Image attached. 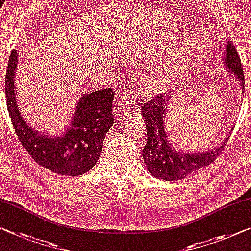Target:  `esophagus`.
<instances>
[{
	"mask_svg": "<svg viewBox=\"0 0 251 251\" xmlns=\"http://www.w3.org/2000/svg\"><path fill=\"white\" fill-rule=\"evenodd\" d=\"M135 104H136L135 99H133L132 93H130V91L127 90V91L124 92V95H123L121 98L117 100V102H116V108H118L119 110L129 113V111L133 109Z\"/></svg>",
	"mask_w": 251,
	"mask_h": 251,
	"instance_id": "esophagus-1",
	"label": "esophagus"
}]
</instances>
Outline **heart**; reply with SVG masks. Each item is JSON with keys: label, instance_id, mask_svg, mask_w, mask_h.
Masks as SVG:
<instances>
[{"label": "heart", "instance_id": "obj_1", "mask_svg": "<svg viewBox=\"0 0 251 251\" xmlns=\"http://www.w3.org/2000/svg\"><path fill=\"white\" fill-rule=\"evenodd\" d=\"M153 84L156 87V84H161V83H159V80H153Z\"/></svg>", "mask_w": 251, "mask_h": 251}]
</instances>
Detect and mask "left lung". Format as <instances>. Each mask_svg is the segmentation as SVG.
I'll return each instance as SVG.
<instances>
[{
  "mask_svg": "<svg viewBox=\"0 0 251 251\" xmlns=\"http://www.w3.org/2000/svg\"><path fill=\"white\" fill-rule=\"evenodd\" d=\"M224 63L232 75L240 81L241 89L244 91L245 77L242 65L238 51L231 43L226 44V50L224 54ZM171 99L170 95L161 93L142 106L145 126H147L148 142L142 151V156L148 170L155 178L167 181L181 180L187 176L192 175L198 169L207 167L220 155L222 149L226 147L227 137L220 147L201 153H184L178 152L169 143V138L164 130V116L167 107Z\"/></svg>",
  "mask_w": 251,
  "mask_h": 251,
  "instance_id": "8db88e82",
  "label": "left lung"
}]
</instances>
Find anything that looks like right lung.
<instances>
[{"label":"right lung","mask_w":251,"mask_h":251,"mask_svg":"<svg viewBox=\"0 0 251 251\" xmlns=\"http://www.w3.org/2000/svg\"><path fill=\"white\" fill-rule=\"evenodd\" d=\"M17 64L18 51L13 50L5 74V97L14 130L25 151L39 166L59 175L78 176L92 169L102 151L104 136L114 124L113 89L81 97L66 133L44 135L29 126L18 107L14 87Z\"/></svg>","instance_id":"right-lung-1"}]
</instances>
